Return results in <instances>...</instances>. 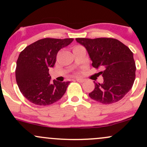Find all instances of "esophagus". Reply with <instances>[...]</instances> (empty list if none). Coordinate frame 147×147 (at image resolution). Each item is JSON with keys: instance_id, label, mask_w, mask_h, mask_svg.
<instances>
[{"instance_id": "34e87169", "label": "esophagus", "mask_w": 147, "mask_h": 147, "mask_svg": "<svg viewBox=\"0 0 147 147\" xmlns=\"http://www.w3.org/2000/svg\"><path fill=\"white\" fill-rule=\"evenodd\" d=\"M76 81L79 82V83H83V82H85V79H81V78H76Z\"/></svg>"}]
</instances>
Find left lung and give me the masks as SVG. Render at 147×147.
<instances>
[{
	"label": "left lung",
	"mask_w": 147,
	"mask_h": 147,
	"mask_svg": "<svg viewBox=\"0 0 147 147\" xmlns=\"http://www.w3.org/2000/svg\"><path fill=\"white\" fill-rule=\"evenodd\" d=\"M84 45L95 68H102L104 82H95L91 99L104 104L115 103L131 90L136 79V63L131 50L113 38H77Z\"/></svg>",
	"instance_id": "left-lung-1"
}]
</instances>
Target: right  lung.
Returning a JSON list of instances; mask_svg holds the SVG:
<instances>
[{"label":"right lung","instance_id":"obj_1","mask_svg":"<svg viewBox=\"0 0 147 147\" xmlns=\"http://www.w3.org/2000/svg\"><path fill=\"white\" fill-rule=\"evenodd\" d=\"M73 40L45 38L29 45L20 53L16 61V80L28 101L36 105L47 106L63 97L70 82H52L49 68L55 65L58 52Z\"/></svg>","mask_w":147,"mask_h":147}]
</instances>
